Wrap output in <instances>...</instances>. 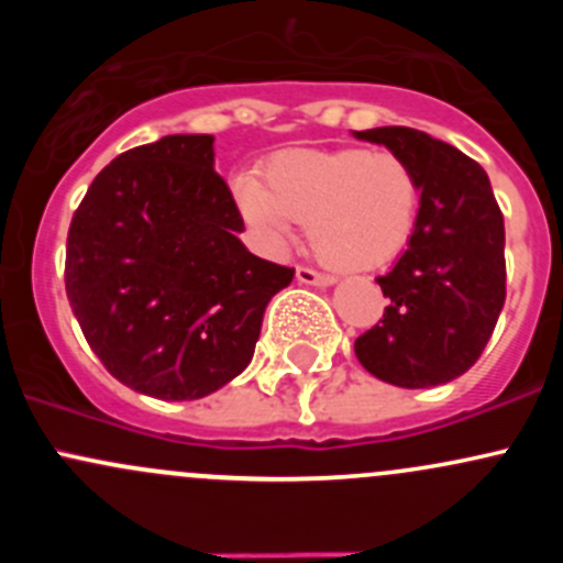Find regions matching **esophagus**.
Here are the masks:
<instances>
[{
  "label": "esophagus",
  "instance_id": "1",
  "mask_svg": "<svg viewBox=\"0 0 563 563\" xmlns=\"http://www.w3.org/2000/svg\"><path fill=\"white\" fill-rule=\"evenodd\" d=\"M297 280L302 283V286L327 288V286H332L334 277H332V275H321V272L310 269V266H299V269H297Z\"/></svg>",
  "mask_w": 563,
  "mask_h": 563
}]
</instances>
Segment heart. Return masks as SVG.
<instances>
[{"instance_id":"1","label":"heart","mask_w":563,"mask_h":563,"mask_svg":"<svg viewBox=\"0 0 563 563\" xmlns=\"http://www.w3.org/2000/svg\"><path fill=\"white\" fill-rule=\"evenodd\" d=\"M236 181V201L269 247L283 250L294 223H308L316 258L340 272L389 264L411 242L419 214L413 168L395 152L299 150Z\"/></svg>"}]
</instances>
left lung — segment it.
Returning <instances> with one entry per match:
<instances>
[{
  "label": "left lung",
  "instance_id": "left-lung-1",
  "mask_svg": "<svg viewBox=\"0 0 563 563\" xmlns=\"http://www.w3.org/2000/svg\"><path fill=\"white\" fill-rule=\"evenodd\" d=\"M387 146L417 174V229L387 275L384 321L360 334L356 360L402 389H428L463 376L485 351L504 297V214L485 168L413 128L354 130Z\"/></svg>",
  "mask_w": 563,
  "mask_h": 563
}]
</instances>
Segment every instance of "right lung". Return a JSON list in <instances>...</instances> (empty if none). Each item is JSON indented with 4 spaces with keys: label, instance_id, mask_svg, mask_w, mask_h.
Here are the masks:
<instances>
[{
    "label": "right lung",
    "instance_id": "right-lung-1",
    "mask_svg": "<svg viewBox=\"0 0 563 563\" xmlns=\"http://www.w3.org/2000/svg\"><path fill=\"white\" fill-rule=\"evenodd\" d=\"M242 231L212 135H163L95 176L67 234L65 288L117 382L198 400L245 371L294 269L250 253Z\"/></svg>",
    "mask_w": 563,
    "mask_h": 563
}]
</instances>
